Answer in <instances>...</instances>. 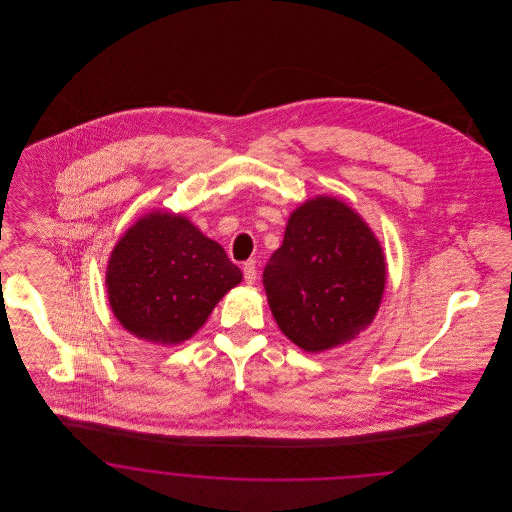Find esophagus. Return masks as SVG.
<instances>
[{
  "mask_svg": "<svg viewBox=\"0 0 512 512\" xmlns=\"http://www.w3.org/2000/svg\"><path fill=\"white\" fill-rule=\"evenodd\" d=\"M244 280L245 284H255V280H257V268L253 261H247L244 265Z\"/></svg>",
  "mask_w": 512,
  "mask_h": 512,
  "instance_id": "1",
  "label": "esophagus"
}]
</instances>
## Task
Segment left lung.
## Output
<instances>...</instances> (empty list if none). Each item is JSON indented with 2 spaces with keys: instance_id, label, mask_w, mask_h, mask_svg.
<instances>
[{
  "instance_id": "left-lung-1",
  "label": "left lung",
  "mask_w": 512,
  "mask_h": 512,
  "mask_svg": "<svg viewBox=\"0 0 512 512\" xmlns=\"http://www.w3.org/2000/svg\"><path fill=\"white\" fill-rule=\"evenodd\" d=\"M386 284L384 253L345 203L317 197L293 213L263 272L280 330L305 351L353 340L372 322Z\"/></svg>"
}]
</instances>
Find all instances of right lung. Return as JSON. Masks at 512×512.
I'll use <instances>...</instances> for the list:
<instances>
[{
    "label": "right lung",
    "instance_id": "1",
    "mask_svg": "<svg viewBox=\"0 0 512 512\" xmlns=\"http://www.w3.org/2000/svg\"><path fill=\"white\" fill-rule=\"evenodd\" d=\"M240 282L242 270L217 242L169 213L147 215L122 236L105 278L122 326L163 345L192 338Z\"/></svg>",
    "mask_w": 512,
    "mask_h": 512
}]
</instances>
